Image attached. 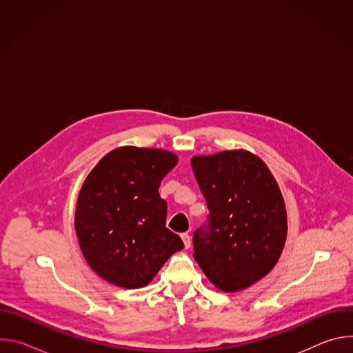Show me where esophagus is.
Instances as JSON below:
<instances>
[{
  "label": "esophagus",
  "instance_id": "esophagus-1",
  "mask_svg": "<svg viewBox=\"0 0 353 353\" xmlns=\"http://www.w3.org/2000/svg\"><path fill=\"white\" fill-rule=\"evenodd\" d=\"M181 240H183V243H184V247H185V248H190V245H191V237H190V234H188V233H181Z\"/></svg>",
  "mask_w": 353,
  "mask_h": 353
}]
</instances>
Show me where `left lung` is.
<instances>
[{
  "mask_svg": "<svg viewBox=\"0 0 353 353\" xmlns=\"http://www.w3.org/2000/svg\"><path fill=\"white\" fill-rule=\"evenodd\" d=\"M191 168L210 210L208 223L194 232V259L218 289H245L275 267L286 241L279 185L244 149L194 157Z\"/></svg>",
  "mask_w": 353,
  "mask_h": 353,
  "instance_id": "1",
  "label": "left lung"
}]
</instances>
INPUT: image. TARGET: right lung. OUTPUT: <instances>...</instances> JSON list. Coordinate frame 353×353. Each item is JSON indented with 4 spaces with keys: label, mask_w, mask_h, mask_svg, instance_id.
Returning <instances> with one entry per match:
<instances>
[{
    "label": "right lung",
    "mask_w": 353,
    "mask_h": 353,
    "mask_svg": "<svg viewBox=\"0 0 353 353\" xmlns=\"http://www.w3.org/2000/svg\"><path fill=\"white\" fill-rule=\"evenodd\" d=\"M174 154L121 146L99 161L77 201L75 232L89 267L125 289L146 286L168 259L184 248L166 228L163 177L177 165Z\"/></svg>",
    "instance_id": "1"
}]
</instances>
